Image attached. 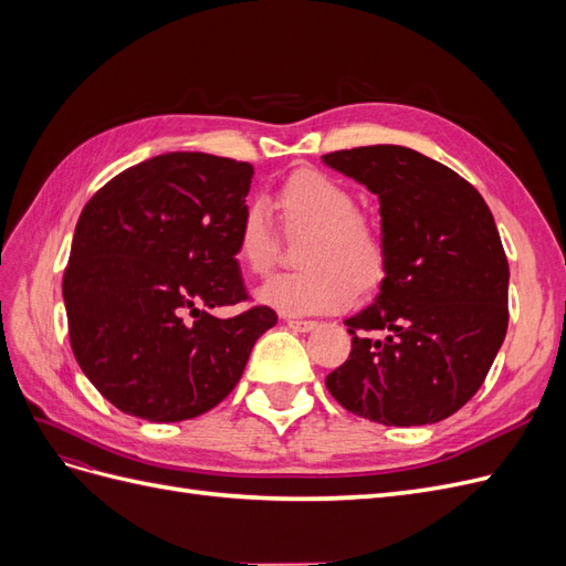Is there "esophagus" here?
Masks as SVG:
<instances>
[{
  "label": "esophagus",
  "instance_id": "34e87169",
  "mask_svg": "<svg viewBox=\"0 0 566 566\" xmlns=\"http://www.w3.org/2000/svg\"><path fill=\"white\" fill-rule=\"evenodd\" d=\"M285 325L295 333H310L316 328V321H306V318H285Z\"/></svg>",
  "mask_w": 566,
  "mask_h": 566
}]
</instances>
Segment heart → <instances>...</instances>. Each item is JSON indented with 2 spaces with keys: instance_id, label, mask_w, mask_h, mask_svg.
<instances>
[{
  "instance_id": "1",
  "label": "heart",
  "mask_w": 566,
  "mask_h": 566,
  "mask_svg": "<svg viewBox=\"0 0 566 566\" xmlns=\"http://www.w3.org/2000/svg\"><path fill=\"white\" fill-rule=\"evenodd\" d=\"M290 231H310L297 273H283L260 287V297L271 310L287 316L331 314L347 310L358 287L380 283L387 248L382 233L370 219L358 214V200L349 188L318 169H300L279 196ZM279 254L266 205L254 200L243 210L235 229V260L252 273L264 276Z\"/></svg>"
}]
</instances>
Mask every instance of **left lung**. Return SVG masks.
Listing matches in <instances>:
<instances>
[{
  "instance_id": "obj_1",
  "label": "left lung",
  "mask_w": 566,
  "mask_h": 566,
  "mask_svg": "<svg viewBox=\"0 0 566 566\" xmlns=\"http://www.w3.org/2000/svg\"><path fill=\"white\" fill-rule=\"evenodd\" d=\"M380 200L385 279L347 318L349 358L325 387L380 424H432L482 387L507 333V256L476 188L403 146L325 153Z\"/></svg>"
}]
</instances>
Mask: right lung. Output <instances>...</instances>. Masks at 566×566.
<instances>
[{
	"mask_svg": "<svg viewBox=\"0 0 566 566\" xmlns=\"http://www.w3.org/2000/svg\"><path fill=\"white\" fill-rule=\"evenodd\" d=\"M254 169L208 153H165L113 177L84 205L63 302L82 373L127 416L196 418L241 380L269 306L248 300L235 260Z\"/></svg>",
	"mask_w": 566,
	"mask_h": 566,
	"instance_id": "right-lung-1",
	"label": "right lung"
}]
</instances>
